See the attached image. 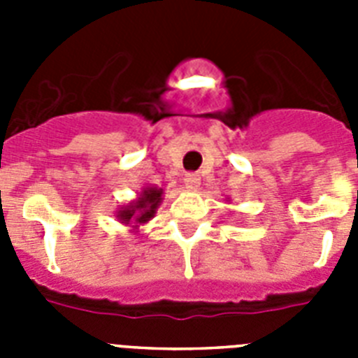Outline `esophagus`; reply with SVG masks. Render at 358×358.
<instances>
[{"label": "esophagus", "mask_w": 358, "mask_h": 358, "mask_svg": "<svg viewBox=\"0 0 358 358\" xmlns=\"http://www.w3.org/2000/svg\"><path fill=\"white\" fill-rule=\"evenodd\" d=\"M185 186L189 192H197L199 186H201V176H199V173H186Z\"/></svg>", "instance_id": "esophagus-1"}]
</instances>
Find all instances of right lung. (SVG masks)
Wrapping results in <instances>:
<instances>
[{
    "mask_svg": "<svg viewBox=\"0 0 358 358\" xmlns=\"http://www.w3.org/2000/svg\"><path fill=\"white\" fill-rule=\"evenodd\" d=\"M163 188H157V186L150 185L141 188V192L138 194V197L134 201L127 202L125 206H122L116 213V218L123 226L132 227L131 231L140 229V226L150 222L152 218L156 217L157 208L161 206L163 202Z\"/></svg>",
    "mask_w": 358,
    "mask_h": 358,
    "instance_id": "1",
    "label": "right lung"
}]
</instances>
